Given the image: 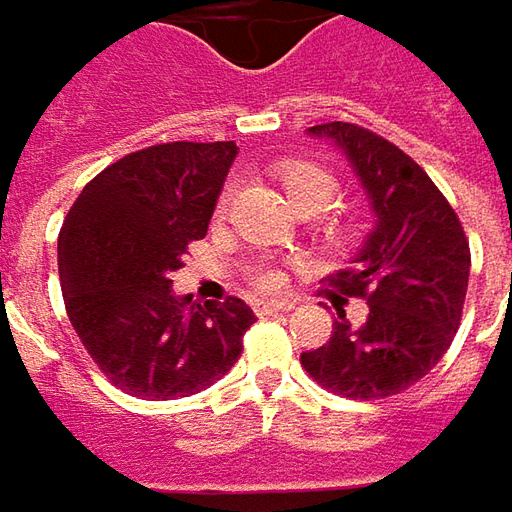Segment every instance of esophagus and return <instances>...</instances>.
<instances>
[{
	"label": "esophagus",
	"instance_id": "obj_1",
	"mask_svg": "<svg viewBox=\"0 0 512 512\" xmlns=\"http://www.w3.org/2000/svg\"><path fill=\"white\" fill-rule=\"evenodd\" d=\"M293 307V302H276V299H256L253 302V313L256 316H273V313H287Z\"/></svg>",
	"mask_w": 512,
	"mask_h": 512
}]
</instances>
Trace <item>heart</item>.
<instances>
[{
    "label": "heart",
    "mask_w": 512,
    "mask_h": 512,
    "mask_svg": "<svg viewBox=\"0 0 512 512\" xmlns=\"http://www.w3.org/2000/svg\"><path fill=\"white\" fill-rule=\"evenodd\" d=\"M279 182L285 187L287 199L293 202V207L313 205L319 207V213H322V210H327V207L333 205V199H336V179H333L322 165H316V162L290 159V162H285V165L279 168ZM227 202H230V190H225V193L219 196L216 210L225 213ZM336 239H339V242H347V230H336ZM253 282H256V287H262V290H273V287L279 285V273L270 270V267H256V270H253Z\"/></svg>",
    "instance_id": "heart-1"
}]
</instances>
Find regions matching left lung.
<instances>
[{
    "label": "left lung",
    "instance_id": "obj_1",
    "mask_svg": "<svg viewBox=\"0 0 512 512\" xmlns=\"http://www.w3.org/2000/svg\"><path fill=\"white\" fill-rule=\"evenodd\" d=\"M310 133L339 142L379 222L356 265L330 276L336 293L367 302V319L350 325L336 307L330 339L302 353V367L339 396L387 399L424 379L453 342L470 245L442 190L402 148L353 122H327Z\"/></svg>",
    "mask_w": 512,
    "mask_h": 512
}]
</instances>
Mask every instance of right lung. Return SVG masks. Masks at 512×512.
<instances>
[{
	"instance_id": "1",
	"label": "right lung",
	"mask_w": 512,
	"mask_h": 512,
	"mask_svg": "<svg viewBox=\"0 0 512 512\" xmlns=\"http://www.w3.org/2000/svg\"><path fill=\"white\" fill-rule=\"evenodd\" d=\"M239 148L165 142L122 156L82 187L59 230V282L96 367L130 396L165 402L219 382L242 356L253 310L196 305L170 273L205 239Z\"/></svg>"
}]
</instances>
